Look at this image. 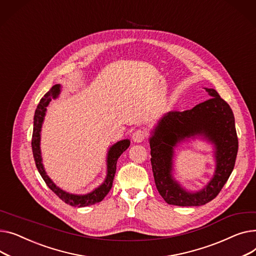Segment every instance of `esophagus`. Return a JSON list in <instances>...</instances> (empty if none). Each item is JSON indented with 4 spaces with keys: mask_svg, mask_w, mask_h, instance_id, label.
I'll list each match as a JSON object with an SVG mask.
<instances>
[{
    "mask_svg": "<svg viewBox=\"0 0 256 256\" xmlns=\"http://www.w3.org/2000/svg\"><path fill=\"white\" fill-rule=\"evenodd\" d=\"M146 133L142 129H138L132 134V140L135 142H142L146 140Z\"/></svg>",
    "mask_w": 256,
    "mask_h": 256,
    "instance_id": "1",
    "label": "esophagus"
}]
</instances>
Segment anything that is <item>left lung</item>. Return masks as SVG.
Instances as JSON below:
<instances>
[{"label": "left lung", "instance_id": "left-lung-1", "mask_svg": "<svg viewBox=\"0 0 256 256\" xmlns=\"http://www.w3.org/2000/svg\"><path fill=\"white\" fill-rule=\"evenodd\" d=\"M206 92L210 99L192 110H174L165 114L150 138L155 184L168 204L198 206L213 200L234 168L238 142L232 110L214 88H206ZM196 134H202L214 142L218 168L212 181L204 190L190 194L172 180L171 158L173 148L178 142Z\"/></svg>", "mask_w": 256, "mask_h": 256}]
</instances>
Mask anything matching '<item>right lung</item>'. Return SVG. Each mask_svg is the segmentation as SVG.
Wrapping results in <instances>:
<instances>
[{
	"label": "right lung",
	"mask_w": 256,
	"mask_h": 256,
	"mask_svg": "<svg viewBox=\"0 0 256 256\" xmlns=\"http://www.w3.org/2000/svg\"><path fill=\"white\" fill-rule=\"evenodd\" d=\"M58 94H60V84H54L50 91L41 98L35 112L33 136H32V150H33V156H34L37 170L41 174L42 178L44 180L45 184L48 186V188L56 195H58V198H61L67 204L80 208V206H86L100 202L105 196H106L112 187L114 178L116 170V161L118 157L122 155V153L125 152L128 148V146H130V142L129 140H124L121 142H118L116 144H114L110 148L108 152V176L105 178L104 183L100 187L95 189L93 192L86 195H74V194H70L63 191L62 189H60L52 183V180L48 176L46 172H45L42 165L41 154H40V131H41V126H42L43 118L45 114V110H46V108L48 106L50 102L52 101V98H56Z\"/></svg>",
	"instance_id": "1"
}]
</instances>
